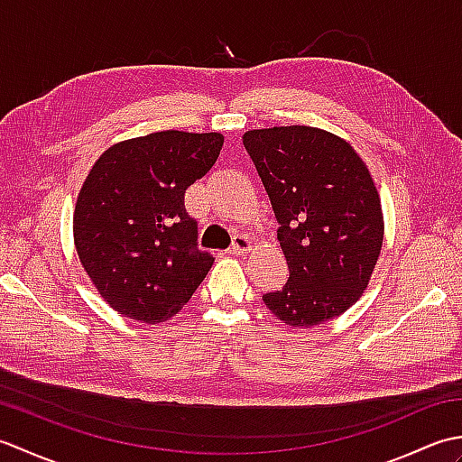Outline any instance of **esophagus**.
<instances>
[{
	"instance_id": "obj_1",
	"label": "esophagus",
	"mask_w": 462,
	"mask_h": 462,
	"mask_svg": "<svg viewBox=\"0 0 462 462\" xmlns=\"http://www.w3.org/2000/svg\"><path fill=\"white\" fill-rule=\"evenodd\" d=\"M248 250H250V240L244 236V234H238V236H234L232 246L228 248L230 254H238V256H242V254H246Z\"/></svg>"
}]
</instances>
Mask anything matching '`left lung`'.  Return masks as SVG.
Segmentation results:
<instances>
[{
	"label": "left lung",
	"mask_w": 462,
	"mask_h": 462,
	"mask_svg": "<svg viewBox=\"0 0 462 462\" xmlns=\"http://www.w3.org/2000/svg\"><path fill=\"white\" fill-rule=\"evenodd\" d=\"M256 166L280 224L290 278L263 293L266 308L291 328L341 316L367 288L383 244V214L365 162L339 136L313 126L248 131Z\"/></svg>",
	"instance_id": "8db88e82"
}]
</instances>
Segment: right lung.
Masks as SVG:
<instances>
[{
	"label": "right lung",
	"instance_id": "right-lung-1",
	"mask_svg": "<svg viewBox=\"0 0 462 462\" xmlns=\"http://www.w3.org/2000/svg\"><path fill=\"white\" fill-rule=\"evenodd\" d=\"M218 133L161 131L106 149L73 214L75 248L113 310L143 323L180 311L212 268L184 192L222 151Z\"/></svg>",
	"mask_w": 462,
	"mask_h": 462
}]
</instances>
